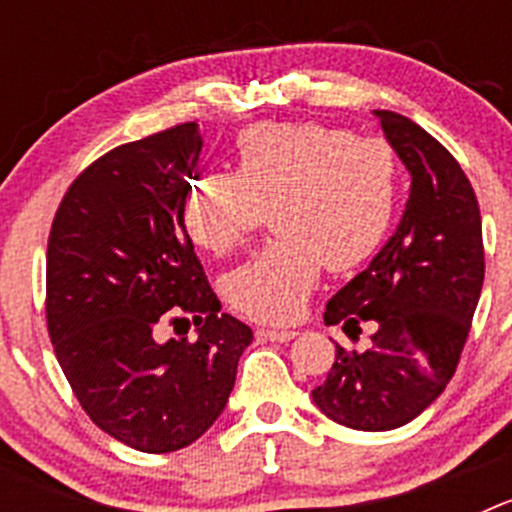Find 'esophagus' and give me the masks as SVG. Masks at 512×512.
I'll list each match as a JSON object with an SVG mask.
<instances>
[{
	"label": "esophagus",
	"mask_w": 512,
	"mask_h": 512,
	"mask_svg": "<svg viewBox=\"0 0 512 512\" xmlns=\"http://www.w3.org/2000/svg\"><path fill=\"white\" fill-rule=\"evenodd\" d=\"M256 336L261 341H271V343H287L297 336L295 330H284V328H259L256 330Z\"/></svg>",
	"instance_id": "34e87169"
}]
</instances>
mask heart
<instances>
[{"label": "heart", "instance_id": "heart-1", "mask_svg": "<svg viewBox=\"0 0 512 512\" xmlns=\"http://www.w3.org/2000/svg\"><path fill=\"white\" fill-rule=\"evenodd\" d=\"M395 148L323 122H259L235 140V174L197 176L182 220L215 256L241 246L271 207V238L225 279L230 307L264 323H289L320 271L369 261L392 228Z\"/></svg>", "mask_w": 512, "mask_h": 512}]
</instances>
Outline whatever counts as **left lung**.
I'll return each mask as SVG.
<instances>
[{
	"label": "left lung",
	"mask_w": 512,
	"mask_h": 512,
	"mask_svg": "<svg viewBox=\"0 0 512 512\" xmlns=\"http://www.w3.org/2000/svg\"><path fill=\"white\" fill-rule=\"evenodd\" d=\"M413 184L400 228L325 305L348 336L374 320L372 346H336L312 400L354 431H392L418 418L454 377L485 282L477 194L459 161L408 117L377 110Z\"/></svg>",
	"instance_id": "1"
}]
</instances>
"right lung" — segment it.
<instances>
[{"instance_id":"right-lung-1","label":"right lung","mask_w":512,"mask_h":512,"mask_svg":"<svg viewBox=\"0 0 512 512\" xmlns=\"http://www.w3.org/2000/svg\"><path fill=\"white\" fill-rule=\"evenodd\" d=\"M197 122L112 148L76 176L45 253V325L81 410L120 443L169 454L225 410L253 333L205 277L182 220L197 169ZM202 324L194 344L157 341Z\"/></svg>"}]
</instances>
